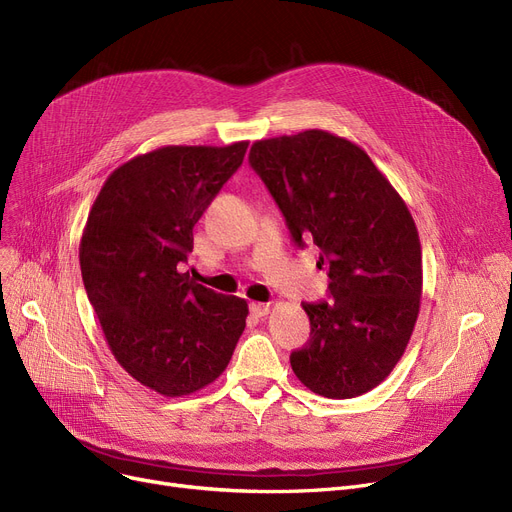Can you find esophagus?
I'll return each mask as SVG.
<instances>
[{"label": "esophagus", "instance_id": "obj_1", "mask_svg": "<svg viewBox=\"0 0 512 512\" xmlns=\"http://www.w3.org/2000/svg\"><path fill=\"white\" fill-rule=\"evenodd\" d=\"M270 303H251L249 305V311H251V315H255V317H265L267 313H270Z\"/></svg>", "mask_w": 512, "mask_h": 512}]
</instances>
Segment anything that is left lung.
Segmentation results:
<instances>
[{
  "instance_id": "left-lung-1",
  "label": "left lung",
  "mask_w": 512,
  "mask_h": 512,
  "mask_svg": "<svg viewBox=\"0 0 512 512\" xmlns=\"http://www.w3.org/2000/svg\"><path fill=\"white\" fill-rule=\"evenodd\" d=\"M249 164L278 203L297 247L313 240L330 303H303L309 342L290 355L297 378L326 398L382 384L411 340L421 303L413 215L355 143L328 130L257 141Z\"/></svg>"
}]
</instances>
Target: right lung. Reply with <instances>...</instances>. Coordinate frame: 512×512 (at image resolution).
<instances>
[{"instance_id": "obj_1", "label": "right lung", "mask_w": 512, "mask_h": 512, "mask_svg": "<svg viewBox=\"0 0 512 512\" xmlns=\"http://www.w3.org/2000/svg\"><path fill=\"white\" fill-rule=\"evenodd\" d=\"M249 143L168 145L105 180L80 238V272L116 361L164 396L193 394L228 367L245 332V299L180 274L193 228Z\"/></svg>"}]
</instances>
